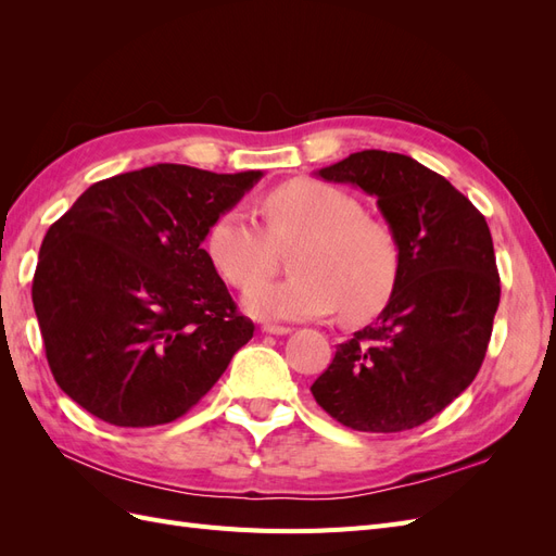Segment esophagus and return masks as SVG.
Instances as JSON below:
<instances>
[{"label":"esophagus","instance_id":"esophagus-1","mask_svg":"<svg viewBox=\"0 0 556 556\" xmlns=\"http://www.w3.org/2000/svg\"><path fill=\"white\" fill-rule=\"evenodd\" d=\"M262 331L264 333H274V336H288L292 329L290 327H280V325H264Z\"/></svg>","mask_w":556,"mask_h":556}]
</instances>
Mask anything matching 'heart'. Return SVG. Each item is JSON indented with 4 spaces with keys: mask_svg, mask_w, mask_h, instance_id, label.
I'll list each match as a JSON object with an SVG mask.
<instances>
[{
    "mask_svg": "<svg viewBox=\"0 0 556 556\" xmlns=\"http://www.w3.org/2000/svg\"><path fill=\"white\" fill-rule=\"evenodd\" d=\"M262 213L266 227L233 206L217 217L206 239L217 274L233 288L253 285L243 296L250 315L311 319L341 308L357 319L376 313L394 292L401 274L396 233L364 215L345 190L323 180H292L262 199ZM292 244L298 276L260 283L273 273L279 248Z\"/></svg>",
    "mask_w": 556,
    "mask_h": 556,
    "instance_id": "1",
    "label": "heart"
}]
</instances>
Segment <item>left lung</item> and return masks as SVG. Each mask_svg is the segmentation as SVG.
<instances>
[{
    "label": "left lung",
    "mask_w": 556,
    "mask_h": 556,
    "mask_svg": "<svg viewBox=\"0 0 556 556\" xmlns=\"http://www.w3.org/2000/svg\"><path fill=\"white\" fill-rule=\"evenodd\" d=\"M315 176L378 199L401 274L376 323L336 348L311 392L355 431L415 429L482 366L501 299L490 227L450 180L408 155L362 150Z\"/></svg>",
    "instance_id": "left-lung-1"
}]
</instances>
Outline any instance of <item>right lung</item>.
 Segmentation results:
<instances>
[{"label": "right lung", "mask_w": 556, "mask_h": 556, "mask_svg": "<svg viewBox=\"0 0 556 556\" xmlns=\"http://www.w3.org/2000/svg\"><path fill=\"white\" fill-rule=\"evenodd\" d=\"M262 172L155 164L99 180L46 231L31 282L62 392L115 427L188 413L255 325L204 250Z\"/></svg>", "instance_id": "right-lung-1"}]
</instances>
